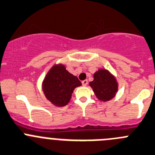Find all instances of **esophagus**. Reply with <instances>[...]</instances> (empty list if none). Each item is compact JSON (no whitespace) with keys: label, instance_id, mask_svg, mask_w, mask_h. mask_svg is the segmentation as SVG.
Returning a JSON list of instances; mask_svg holds the SVG:
<instances>
[{"label":"esophagus","instance_id":"esophagus-1","mask_svg":"<svg viewBox=\"0 0 155 155\" xmlns=\"http://www.w3.org/2000/svg\"><path fill=\"white\" fill-rule=\"evenodd\" d=\"M87 84H88L87 80L82 81V85H83V86H87Z\"/></svg>","mask_w":155,"mask_h":155}]
</instances>
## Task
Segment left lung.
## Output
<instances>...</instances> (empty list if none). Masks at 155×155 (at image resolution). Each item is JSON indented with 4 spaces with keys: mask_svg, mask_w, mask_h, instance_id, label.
Segmentation results:
<instances>
[{
    "mask_svg": "<svg viewBox=\"0 0 155 155\" xmlns=\"http://www.w3.org/2000/svg\"><path fill=\"white\" fill-rule=\"evenodd\" d=\"M94 94L100 101H108L117 92L118 84L116 78L107 70L101 69L94 74V81L90 82Z\"/></svg>",
    "mask_w": 155,
    "mask_h": 155,
    "instance_id": "1",
    "label": "left lung"
}]
</instances>
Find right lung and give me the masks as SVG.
I'll return each instance as SVG.
<instances>
[{"instance_id": "1", "label": "right lung", "mask_w": 155, "mask_h": 155, "mask_svg": "<svg viewBox=\"0 0 155 155\" xmlns=\"http://www.w3.org/2000/svg\"><path fill=\"white\" fill-rule=\"evenodd\" d=\"M81 85L77 77L69 73L64 65L58 64L50 69L42 83V90L48 101L57 107H64L70 101L77 87Z\"/></svg>"}]
</instances>
